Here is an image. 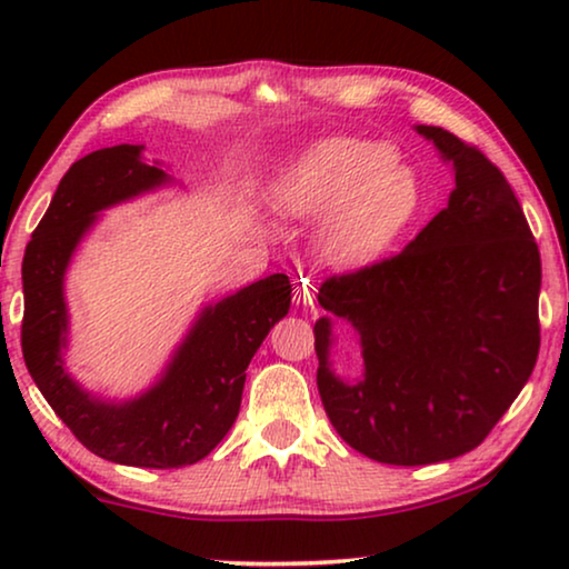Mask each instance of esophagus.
Returning a JSON list of instances; mask_svg holds the SVG:
<instances>
[{
  "mask_svg": "<svg viewBox=\"0 0 569 569\" xmlns=\"http://www.w3.org/2000/svg\"><path fill=\"white\" fill-rule=\"evenodd\" d=\"M316 279L313 277H298L295 279V298H298V302H302V306H313L316 302Z\"/></svg>",
  "mask_w": 569,
  "mask_h": 569,
  "instance_id": "34e87169",
  "label": "esophagus"
}]
</instances>
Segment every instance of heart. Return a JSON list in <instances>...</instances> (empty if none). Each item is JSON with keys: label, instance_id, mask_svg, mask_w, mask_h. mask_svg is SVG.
Segmentation results:
<instances>
[{"label": "heart", "instance_id": "1", "mask_svg": "<svg viewBox=\"0 0 569 569\" xmlns=\"http://www.w3.org/2000/svg\"><path fill=\"white\" fill-rule=\"evenodd\" d=\"M287 220H318V246L337 267L378 261L415 220L422 191L393 144L331 137L295 158L269 191Z\"/></svg>", "mask_w": 569, "mask_h": 569}]
</instances>
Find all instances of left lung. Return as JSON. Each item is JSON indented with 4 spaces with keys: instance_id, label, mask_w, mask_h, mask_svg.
<instances>
[{
    "instance_id": "left-lung-1",
    "label": "left lung",
    "mask_w": 569,
    "mask_h": 569,
    "mask_svg": "<svg viewBox=\"0 0 569 569\" xmlns=\"http://www.w3.org/2000/svg\"><path fill=\"white\" fill-rule=\"evenodd\" d=\"M453 166L448 207L396 253L326 279L313 326L318 393L341 440L393 466L469 453L492 432L539 357L541 256L510 183L477 147L417 127ZM353 326L363 376L330 368L332 318Z\"/></svg>"
}]
</instances>
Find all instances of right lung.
<instances>
[{
  "label": "right lung",
  "mask_w": 569,
  "mask_h": 569,
  "mask_svg": "<svg viewBox=\"0 0 569 569\" xmlns=\"http://www.w3.org/2000/svg\"><path fill=\"white\" fill-rule=\"evenodd\" d=\"M142 150L103 147L61 178L22 259V357L43 399L92 453L142 469H181L212 453L236 422L248 362L290 310L292 284L271 274L201 308L160 378L134 399H103L77 383L64 362V274L103 209L173 183L162 162H144Z\"/></svg>",
  "instance_id": "obj_1"
}]
</instances>
